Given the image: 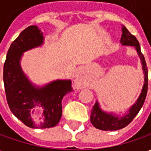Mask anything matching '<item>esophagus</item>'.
Wrapping results in <instances>:
<instances>
[{
  "mask_svg": "<svg viewBox=\"0 0 151 151\" xmlns=\"http://www.w3.org/2000/svg\"><path fill=\"white\" fill-rule=\"evenodd\" d=\"M74 86L77 89H81L84 86L83 82H82V69H79L77 74H76Z\"/></svg>",
  "mask_w": 151,
  "mask_h": 151,
  "instance_id": "1",
  "label": "esophagus"
}]
</instances>
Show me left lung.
<instances>
[{
	"label": "left lung",
	"mask_w": 151,
	"mask_h": 151,
	"mask_svg": "<svg viewBox=\"0 0 151 151\" xmlns=\"http://www.w3.org/2000/svg\"><path fill=\"white\" fill-rule=\"evenodd\" d=\"M120 43L123 46H133L136 49L142 66L144 84L142 86L140 95L135 102V104H133L127 111H125L124 114H123L122 116L113 112L104 111L100 107L99 102L96 100L91 110V121L92 124L98 129L114 131V130L121 129L127 126L139 112L140 109L142 108L146 99L147 86H148V70L146 67L145 57L141 52L139 43L136 37L131 34L124 26H122V35L120 39Z\"/></svg>",
	"instance_id": "left-lung-1"
}]
</instances>
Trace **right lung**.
Segmentation results:
<instances>
[{"instance_id": "right-lung-1", "label": "right lung", "mask_w": 151, "mask_h": 151, "mask_svg": "<svg viewBox=\"0 0 151 151\" xmlns=\"http://www.w3.org/2000/svg\"><path fill=\"white\" fill-rule=\"evenodd\" d=\"M43 43V32L37 26L26 28L9 47L3 71L5 95L12 113L32 129L56 126L62 115V99L73 91L69 79H57L40 86L23 72L21 66L23 53L41 47ZM36 108L42 111L39 122L32 118Z\"/></svg>"}]
</instances>
